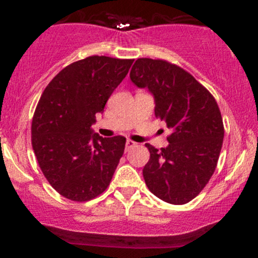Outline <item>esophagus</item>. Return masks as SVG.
I'll return each mask as SVG.
<instances>
[{
    "label": "esophagus",
    "mask_w": 258,
    "mask_h": 258,
    "mask_svg": "<svg viewBox=\"0 0 258 258\" xmlns=\"http://www.w3.org/2000/svg\"><path fill=\"white\" fill-rule=\"evenodd\" d=\"M136 143L133 141H131V139H127L126 141V150H130V148L135 147Z\"/></svg>",
    "instance_id": "esophagus-1"
}]
</instances>
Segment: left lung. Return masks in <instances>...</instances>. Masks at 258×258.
<instances>
[{
  "mask_svg": "<svg viewBox=\"0 0 258 258\" xmlns=\"http://www.w3.org/2000/svg\"><path fill=\"white\" fill-rule=\"evenodd\" d=\"M130 79L149 90L155 116L172 131L166 148L146 144V184L168 204L189 203L209 183L220 158L224 128L217 102L190 74L161 59H137Z\"/></svg>",
  "mask_w": 258,
  "mask_h": 258,
  "instance_id": "8db88e82",
  "label": "left lung"
}]
</instances>
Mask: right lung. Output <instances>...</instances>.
I'll use <instances>...</instances> for the list:
<instances>
[{
  "mask_svg": "<svg viewBox=\"0 0 258 258\" xmlns=\"http://www.w3.org/2000/svg\"><path fill=\"white\" fill-rule=\"evenodd\" d=\"M133 59L92 55L64 68L44 88L31 125V143L44 177L59 194L88 201L110 184L126 138H103L92 125Z\"/></svg>",
  "mask_w": 258,
  "mask_h": 258,
  "instance_id": "add662e5",
  "label": "right lung"
}]
</instances>
